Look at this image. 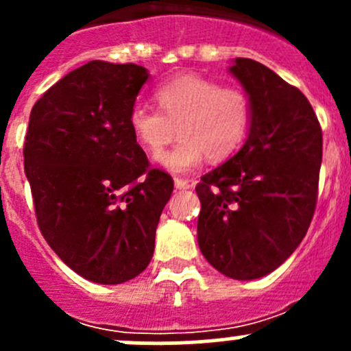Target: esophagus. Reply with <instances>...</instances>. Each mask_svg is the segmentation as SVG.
<instances>
[{"instance_id":"esophagus-1","label":"esophagus","mask_w":351,"mask_h":351,"mask_svg":"<svg viewBox=\"0 0 351 351\" xmlns=\"http://www.w3.org/2000/svg\"><path fill=\"white\" fill-rule=\"evenodd\" d=\"M190 186H192V185H190L189 180L175 178V189H176V190H189Z\"/></svg>"}]
</instances>
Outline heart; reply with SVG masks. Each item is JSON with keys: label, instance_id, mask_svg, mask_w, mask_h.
<instances>
[{"label": "heart", "instance_id": "heart-1", "mask_svg": "<svg viewBox=\"0 0 351 351\" xmlns=\"http://www.w3.org/2000/svg\"><path fill=\"white\" fill-rule=\"evenodd\" d=\"M154 98L159 110L136 105L129 113V127L149 154L182 136L173 149L158 156L169 171H190L205 154L210 161H222L246 139L253 107L241 86H221L198 74H182L161 84Z\"/></svg>", "mask_w": 351, "mask_h": 351}]
</instances>
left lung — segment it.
I'll use <instances>...</instances> for the list:
<instances>
[{"label": "left lung", "instance_id": "1", "mask_svg": "<svg viewBox=\"0 0 351 351\" xmlns=\"http://www.w3.org/2000/svg\"><path fill=\"white\" fill-rule=\"evenodd\" d=\"M231 73L251 98L239 153L200 178L197 236L205 260L226 277L253 280L295 251L313 221L323 130L299 88L253 59Z\"/></svg>", "mask_w": 351, "mask_h": 351}]
</instances>
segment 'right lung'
<instances>
[{
  "mask_svg": "<svg viewBox=\"0 0 351 351\" xmlns=\"http://www.w3.org/2000/svg\"><path fill=\"white\" fill-rule=\"evenodd\" d=\"M147 71L91 61L30 112L23 158L38 229L83 278L115 285L146 270L173 178L151 168L129 127Z\"/></svg>",
  "mask_w": 351,
  "mask_h": 351,
  "instance_id": "add662e5",
  "label": "right lung"
}]
</instances>
